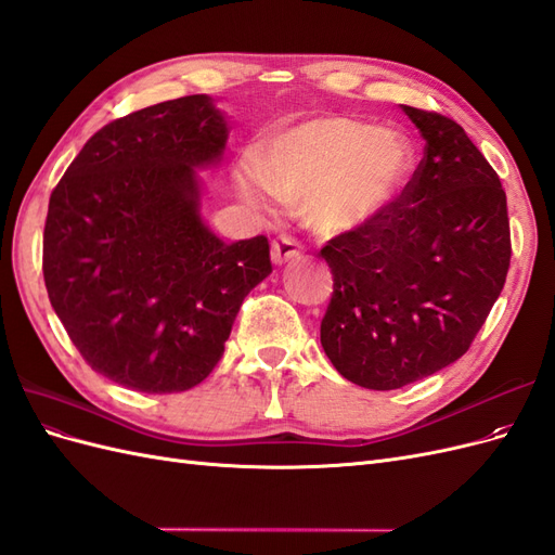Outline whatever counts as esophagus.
Listing matches in <instances>:
<instances>
[{"mask_svg":"<svg viewBox=\"0 0 555 555\" xmlns=\"http://www.w3.org/2000/svg\"><path fill=\"white\" fill-rule=\"evenodd\" d=\"M300 255V243L289 238V236H280L271 243V259L275 266L287 263Z\"/></svg>","mask_w":555,"mask_h":555,"instance_id":"obj_1","label":"esophagus"}]
</instances>
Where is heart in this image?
<instances>
[{
	"mask_svg": "<svg viewBox=\"0 0 555 555\" xmlns=\"http://www.w3.org/2000/svg\"><path fill=\"white\" fill-rule=\"evenodd\" d=\"M410 169L398 133L349 117H319L273 131L236 176L245 206L273 210V196L300 201L322 231L359 229L391 204Z\"/></svg>",
	"mask_w": 555,
	"mask_h": 555,
	"instance_id": "obj_1",
	"label": "heart"
}]
</instances>
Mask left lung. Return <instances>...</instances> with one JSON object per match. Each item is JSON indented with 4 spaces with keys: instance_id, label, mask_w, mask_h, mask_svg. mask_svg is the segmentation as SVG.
<instances>
[{
    "instance_id": "1",
    "label": "left lung",
    "mask_w": 555,
    "mask_h": 555,
    "mask_svg": "<svg viewBox=\"0 0 555 555\" xmlns=\"http://www.w3.org/2000/svg\"><path fill=\"white\" fill-rule=\"evenodd\" d=\"M426 141L412 180L371 222L322 247L333 296L322 347L345 379L391 391L461 359L512 259L507 196L449 117L402 106Z\"/></svg>"
}]
</instances>
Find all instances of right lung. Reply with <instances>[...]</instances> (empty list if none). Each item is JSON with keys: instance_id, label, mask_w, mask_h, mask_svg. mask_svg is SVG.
Wrapping results in <instances>:
<instances>
[{"instance_id": "obj_1", "label": "right lung", "mask_w": 555, "mask_h": 555, "mask_svg": "<svg viewBox=\"0 0 555 555\" xmlns=\"http://www.w3.org/2000/svg\"><path fill=\"white\" fill-rule=\"evenodd\" d=\"M208 94L99 129L50 194L43 280L92 371L141 393L204 382L245 296L273 271L266 236L222 243L201 217L196 169L222 159Z\"/></svg>"}]
</instances>
